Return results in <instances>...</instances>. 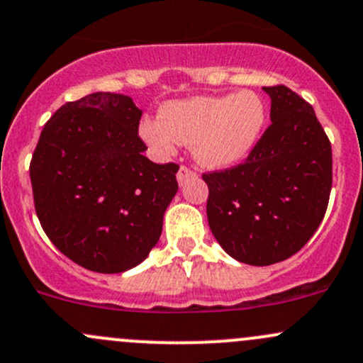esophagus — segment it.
Masks as SVG:
<instances>
[{"mask_svg":"<svg viewBox=\"0 0 363 363\" xmlns=\"http://www.w3.org/2000/svg\"><path fill=\"white\" fill-rule=\"evenodd\" d=\"M194 175V172L191 170V169H188V167H184L182 165L181 169H179V172H177V181H179V184H184L186 181H188L189 177H193Z\"/></svg>","mask_w":363,"mask_h":363,"instance_id":"esophagus-1","label":"esophagus"}]
</instances>
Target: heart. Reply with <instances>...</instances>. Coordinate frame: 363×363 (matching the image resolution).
Returning a JSON list of instances; mask_svg holds the SVG:
<instances>
[{
  "instance_id": "heart-1",
  "label": "heart",
  "mask_w": 363,
  "mask_h": 363,
  "mask_svg": "<svg viewBox=\"0 0 363 363\" xmlns=\"http://www.w3.org/2000/svg\"><path fill=\"white\" fill-rule=\"evenodd\" d=\"M268 109L252 90L233 95H200L169 102L162 118H146L140 135L160 155L177 144H191L193 156L207 169H230L255 150L264 132Z\"/></svg>"
}]
</instances>
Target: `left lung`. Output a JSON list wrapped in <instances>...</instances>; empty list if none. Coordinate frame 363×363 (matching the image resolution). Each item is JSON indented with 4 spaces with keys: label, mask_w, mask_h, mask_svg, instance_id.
<instances>
[{
    "label": "left lung",
    "mask_w": 363,
    "mask_h": 363,
    "mask_svg": "<svg viewBox=\"0 0 363 363\" xmlns=\"http://www.w3.org/2000/svg\"><path fill=\"white\" fill-rule=\"evenodd\" d=\"M272 125L245 163L203 174L207 217L226 254L252 266L289 259L325 216L333 150L313 108L284 85L262 86Z\"/></svg>",
    "instance_id": "8db88e82"
}]
</instances>
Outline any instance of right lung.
I'll use <instances>...</instances> for the list:
<instances>
[{
    "mask_svg": "<svg viewBox=\"0 0 363 363\" xmlns=\"http://www.w3.org/2000/svg\"><path fill=\"white\" fill-rule=\"evenodd\" d=\"M143 111L128 95L95 91L47 121L30 160L34 208L53 245L97 273L135 268L158 243L179 184L175 163L143 155Z\"/></svg>",
    "mask_w": 363,
    "mask_h": 363,
    "instance_id": "right-lung-1",
    "label": "right lung"
}]
</instances>
